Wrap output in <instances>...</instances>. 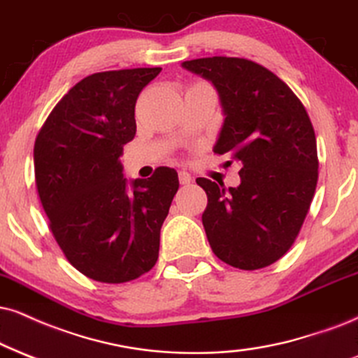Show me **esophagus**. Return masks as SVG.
I'll return each instance as SVG.
<instances>
[{
    "mask_svg": "<svg viewBox=\"0 0 358 358\" xmlns=\"http://www.w3.org/2000/svg\"><path fill=\"white\" fill-rule=\"evenodd\" d=\"M179 182L182 184V186H187V184H191L192 182L191 174H189V172H186V171H180L179 172Z\"/></svg>",
    "mask_w": 358,
    "mask_h": 358,
    "instance_id": "esophagus-1",
    "label": "esophagus"
}]
</instances>
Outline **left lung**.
<instances>
[{
	"instance_id": "left-lung-1",
	"label": "left lung",
	"mask_w": 358,
	"mask_h": 358,
	"mask_svg": "<svg viewBox=\"0 0 358 358\" xmlns=\"http://www.w3.org/2000/svg\"><path fill=\"white\" fill-rule=\"evenodd\" d=\"M182 66L217 90L226 117L214 152H229L242 166L237 187L196 179L207 194V241L236 268L271 266L292 247L317 187L310 117L294 91L254 61L214 56Z\"/></svg>"
}]
</instances>
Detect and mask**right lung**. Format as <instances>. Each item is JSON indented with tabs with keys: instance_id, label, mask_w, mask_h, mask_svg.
<instances>
[{
	"instance_id": "add662e5",
	"label": "right lung",
	"mask_w": 358,
	"mask_h": 358,
	"mask_svg": "<svg viewBox=\"0 0 358 358\" xmlns=\"http://www.w3.org/2000/svg\"><path fill=\"white\" fill-rule=\"evenodd\" d=\"M161 68L94 73L55 106L34 143V179L64 257L92 280L122 284L149 272L179 189L157 167L127 187L119 157L136 136L139 92Z\"/></svg>"
}]
</instances>
